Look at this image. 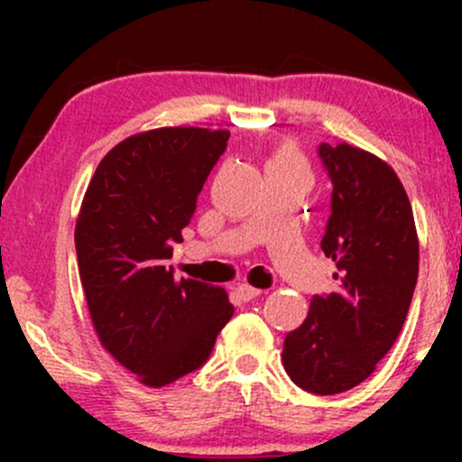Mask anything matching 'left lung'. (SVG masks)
Wrapping results in <instances>:
<instances>
[{
    "instance_id": "1",
    "label": "left lung",
    "mask_w": 462,
    "mask_h": 462,
    "mask_svg": "<svg viewBox=\"0 0 462 462\" xmlns=\"http://www.w3.org/2000/svg\"><path fill=\"white\" fill-rule=\"evenodd\" d=\"M227 139V130L206 128L132 136L99 162L79 208L78 269L93 326L147 386L198 371L235 315L206 264L173 263Z\"/></svg>"
}]
</instances>
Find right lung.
I'll list each match as a JSON object with an SVG mask.
<instances>
[{
	"mask_svg": "<svg viewBox=\"0 0 462 462\" xmlns=\"http://www.w3.org/2000/svg\"><path fill=\"white\" fill-rule=\"evenodd\" d=\"M354 153L343 145L326 161L334 189L321 249L337 264L334 282L284 338L286 374L315 395L343 393L374 374L404 326L419 273L404 187L389 167H365Z\"/></svg>",
	"mask_w": 462,
	"mask_h": 462,
	"instance_id": "obj_1",
	"label": "right lung"
}]
</instances>
